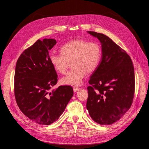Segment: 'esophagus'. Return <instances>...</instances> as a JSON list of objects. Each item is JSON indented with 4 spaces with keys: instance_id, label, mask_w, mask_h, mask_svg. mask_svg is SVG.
<instances>
[{
    "instance_id": "1",
    "label": "esophagus",
    "mask_w": 149,
    "mask_h": 149,
    "mask_svg": "<svg viewBox=\"0 0 149 149\" xmlns=\"http://www.w3.org/2000/svg\"><path fill=\"white\" fill-rule=\"evenodd\" d=\"M73 89H74V92H78V91H79L80 90V88H78V87H74V88H73Z\"/></svg>"
}]
</instances>
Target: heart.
<instances>
[{
  "label": "heart",
  "instance_id": "b5f03b06",
  "mask_svg": "<svg viewBox=\"0 0 149 149\" xmlns=\"http://www.w3.org/2000/svg\"><path fill=\"white\" fill-rule=\"evenodd\" d=\"M60 54L52 52L49 59L54 70L60 74H65L68 62L71 61L73 69L62 77L61 84L79 86L88 73L97 68L101 60V49L98 43L81 39H74L62 45Z\"/></svg>",
  "mask_w": 149,
  "mask_h": 149
}]
</instances>
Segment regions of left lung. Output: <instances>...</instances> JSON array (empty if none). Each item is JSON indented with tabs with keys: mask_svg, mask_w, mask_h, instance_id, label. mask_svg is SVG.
Segmentation results:
<instances>
[{
	"mask_svg": "<svg viewBox=\"0 0 149 149\" xmlns=\"http://www.w3.org/2000/svg\"><path fill=\"white\" fill-rule=\"evenodd\" d=\"M88 33L100 40L102 57L90 77L86 108L95 122L112 124L119 120L132 104L134 68L130 56L112 39L103 34Z\"/></svg>",
	"mask_w": 149,
	"mask_h": 149,
	"instance_id": "8db88e82",
	"label": "left lung"
}]
</instances>
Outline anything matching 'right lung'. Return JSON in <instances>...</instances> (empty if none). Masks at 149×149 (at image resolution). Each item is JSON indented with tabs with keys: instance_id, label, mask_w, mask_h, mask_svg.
<instances>
[{
	"instance_id": "1",
	"label": "right lung",
	"mask_w": 149,
	"mask_h": 149,
	"mask_svg": "<svg viewBox=\"0 0 149 149\" xmlns=\"http://www.w3.org/2000/svg\"><path fill=\"white\" fill-rule=\"evenodd\" d=\"M55 39L38 40L21 54L14 75V95L23 113L36 123L50 125L63 113L73 96L70 86H60L49 92L57 83V74L49 59Z\"/></svg>"
}]
</instances>
